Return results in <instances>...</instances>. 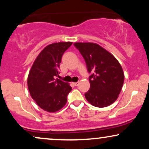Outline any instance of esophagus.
<instances>
[{
  "label": "esophagus",
  "instance_id": "esophagus-1",
  "mask_svg": "<svg viewBox=\"0 0 149 149\" xmlns=\"http://www.w3.org/2000/svg\"><path fill=\"white\" fill-rule=\"evenodd\" d=\"M73 85H74L75 86H78V85H79V82H76V83H73Z\"/></svg>",
  "mask_w": 149,
  "mask_h": 149
}]
</instances>
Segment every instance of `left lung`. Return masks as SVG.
Wrapping results in <instances>:
<instances>
[{"mask_svg": "<svg viewBox=\"0 0 149 149\" xmlns=\"http://www.w3.org/2000/svg\"><path fill=\"white\" fill-rule=\"evenodd\" d=\"M84 58L89 73L90 88L85 97L94 107H108L117 100L124 83L122 66L116 57L100 45L75 42Z\"/></svg>", "mask_w": 149, "mask_h": 149, "instance_id": "8db88e82", "label": "left lung"}]
</instances>
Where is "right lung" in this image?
<instances>
[{"label":"right lung","instance_id":"right-lung-1","mask_svg":"<svg viewBox=\"0 0 149 149\" xmlns=\"http://www.w3.org/2000/svg\"><path fill=\"white\" fill-rule=\"evenodd\" d=\"M71 45L72 42H59L46 46L29 73L27 84L31 96L45 111L54 113L62 109L72 90L69 83L57 78L61 57Z\"/></svg>","mask_w":149,"mask_h":149}]
</instances>
